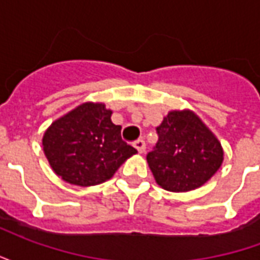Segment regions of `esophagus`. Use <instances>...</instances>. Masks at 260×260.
Returning a JSON list of instances; mask_svg holds the SVG:
<instances>
[{
  "mask_svg": "<svg viewBox=\"0 0 260 260\" xmlns=\"http://www.w3.org/2000/svg\"><path fill=\"white\" fill-rule=\"evenodd\" d=\"M134 146L136 147V150H138L139 153H143L145 150H146V143H145L143 139H138V141L134 143Z\"/></svg>",
  "mask_w": 260,
  "mask_h": 260,
  "instance_id": "obj_1",
  "label": "esophagus"
}]
</instances>
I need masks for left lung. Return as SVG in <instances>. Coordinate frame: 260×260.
Wrapping results in <instances>:
<instances>
[{"label": "left lung", "instance_id": "left-lung-1", "mask_svg": "<svg viewBox=\"0 0 260 260\" xmlns=\"http://www.w3.org/2000/svg\"><path fill=\"white\" fill-rule=\"evenodd\" d=\"M156 132L158 141L146 158L156 182L167 191L196 189L223 163L220 142L192 111H171Z\"/></svg>", "mask_w": 260, "mask_h": 260}]
</instances>
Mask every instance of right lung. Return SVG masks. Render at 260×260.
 I'll return each instance as SVG.
<instances>
[{
  "label": "right lung",
  "instance_id": "obj_1",
  "mask_svg": "<svg viewBox=\"0 0 260 260\" xmlns=\"http://www.w3.org/2000/svg\"><path fill=\"white\" fill-rule=\"evenodd\" d=\"M111 114L104 104L85 103L51 124L43 147L55 174L74 185H97L138 152L122 141Z\"/></svg>",
  "mask_w": 260,
  "mask_h": 260
}]
</instances>
